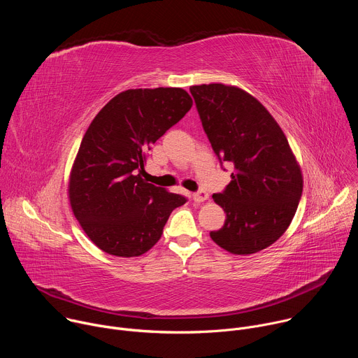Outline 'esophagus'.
Here are the masks:
<instances>
[{
  "instance_id": "esophagus-1",
  "label": "esophagus",
  "mask_w": 358,
  "mask_h": 358,
  "mask_svg": "<svg viewBox=\"0 0 358 358\" xmlns=\"http://www.w3.org/2000/svg\"><path fill=\"white\" fill-rule=\"evenodd\" d=\"M192 199L195 201V202H203L206 199H208V192H206V191H198V192H194L192 194Z\"/></svg>"
}]
</instances>
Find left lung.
<instances>
[{"label":"left lung","instance_id":"left-lung-1","mask_svg":"<svg viewBox=\"0 0 358 358\" xmlns=\"http://www.w3.org/2000/svg\"><path fill=\"white\" fill-rule=\"evenodd\" d=\"M196 110L213 150L234 173L213 198L225 224L211 239L234 255L257 253L289 228L303 191L300 166L289 141L258 99L231 85L191 86Z\"/></svg>","mask_w":358,"mask_h":358}]
</instances>
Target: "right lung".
I'll return each instance as SVG.
<instances>
[{
	"label": "right lung",
	"instance_id": "right-lung-1",
	"mask_svg": "<svg viewBox=\"0 0 358 358\" xmlns=\"http://www.w3.org/2000/svg\"><path fill=\"white\" fill-rule=\"evenodd\" d=\"M192 106L181 87L129 89L87 127L69 176V202L89 239L115 257H140L162 238L185 196L141 178L150 145Z\"/></svg>",
	"mask_w": 358,
	"mask_h": 358
}]
</instances>
